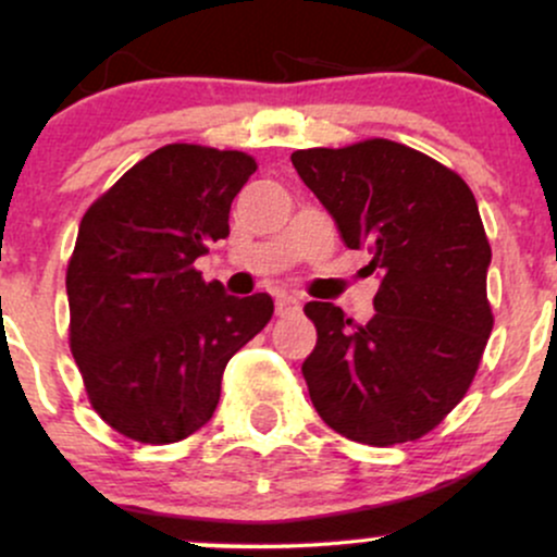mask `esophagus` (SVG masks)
I'll return each instance as SVG.
<instances>
[{"label": "esophagus", "instance_id": "34e87169", "mask_svg": "<svg viewBox=\"0 0 557 557\" xmlns=\"http://www.w3.org/2000/svg\"><path fill=\"white\" fill-rule=\"evenodd\" d=\"M274 309H277V317H290L300 309V300H298V296H290V293H280Z\"/></svg>", "mask_w": 557, "mask_h": 557}]
</instances>
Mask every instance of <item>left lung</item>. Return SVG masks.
I'll use <instances>...</instances> for the list:
<instances>
[{"mask_svg":"<svg viewBox=\"0 0 557 557\" xmlns=\"http://www.w3.org/2000/svg\"><path fill=\"white\" fill-rule=\"evenodd\" d=\"M290 162L345 246L367 248L382 274L367 324L324 300L304 306L317 327L300 367L311 403L354 443L424 437L471 387L495 322L476 198L450 168L387 138L300 149Z\"/></svg>","mask_w":557,"mask_h":557,"instance_id":"obj_1","label":"left lung"}]
</instances>
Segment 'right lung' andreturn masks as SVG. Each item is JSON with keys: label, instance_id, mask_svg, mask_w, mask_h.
<instances>
[{"label": "right lung", "instance_id": "right-lung-1", "mask_svg": "<svg viewBox=\"0 0 557 557\" xmlns=\"http://www.w3.org/2000/svg\"><path fill=\"white\" fill-rule=\"evenodd\" d=\"M257 159L198 144L151 151L83 214L67 261L70 350L112 430L170 445L201 430L227 361L267 327V293L235 298L194 261L230 235Z\"/></svg>", "mask_w": 557, "mask_h": 557}]
</instances>
